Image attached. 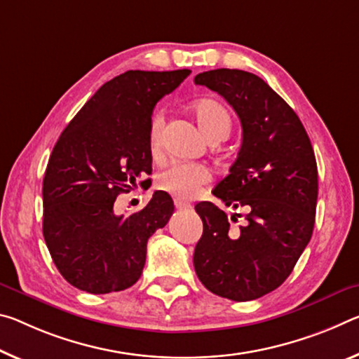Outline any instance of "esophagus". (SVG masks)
<instances>
[{
    "label": "esophagus",
    "instance_id": "1",
    "mask_svg": "<svg viewBox=\"0 0 359 359\" xmlns=\"http://www.w3.org/2000/svg\"><path fill=\"white\" fill-rule=\"evenodd\" d=\"M174 204H175V208H177L179 210H190L191 209V204L185 203V201H180V200H175Z\"/></svg>",
    "mask_w": 359,
    "mask_h": 359
}]
</instances>
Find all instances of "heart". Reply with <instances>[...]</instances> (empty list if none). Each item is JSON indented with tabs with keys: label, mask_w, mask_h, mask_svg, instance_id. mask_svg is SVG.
I'll return each mask as SVG.
<instances>
[{
	"label": "heart",
	"mask_w": 359,
	"mask_h": 359,
	"mask_svg": "<svg viewBox=\"0 0 359 359\" xmlns=\"http://www.w3.org/2000/svg\"><path fill=\"white\" fill-rule=\"evenodd\" d=\"M195 115L203 134L210 140H224L231 133L233 119L230 111L217 100L201 99L193 105ZM164 119L156 113L150 119L149 149L153 156L161 150V130ZM210 180L206 166L198 163H174L158 174L156 185L159 190L169 193L177 200H191L200 193L201 187Z\"/></svg>",
	"instance_id": "1"
}]
</instances>
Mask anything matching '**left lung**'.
I'll return each mask as SVG.
<instances>
[{
	"label": "left lung",
	"instance_id": "obj_1",
	"mask_svg": "<svg viewBox=\"0 0 359 359\" xmlns=\"http://www.w3.org/2000/svg\"><path fill=\"white\" fill-rule=\"evenodd\" d=\"M195 83L220 94L240 116L241 150L212 195L248 214L233 226L240 214L229 219L215 204L198 203L203 236L193 265L210 292L246 302L280 287L310 241L318 200L315 153L295 111L254 73L217 68L196 75Z\"/></svg>",
	"mask_w": 359,
	"mask_h": 359
}]
</instances>
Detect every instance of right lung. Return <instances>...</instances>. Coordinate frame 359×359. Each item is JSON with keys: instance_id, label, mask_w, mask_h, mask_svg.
Listing matches in <instances>:
<instances>
[{"instance_id": "obj_1", "label": "right lung", "mask_w": 359, "mask_h": 359, "mask_svg": "<svg viewBox=\"0 0 359 359\" xmlns=\"http://www.w3.org/2000/svg\"><path fill=\"white\" fill-rule=\"evenodd\" d=\"M190 73L129 70L110 79L54 145L43 180V235L57 270L72 286L108 294L140 278L147 241L168 224L172 198L155 191L130 215H116L113 204L151 174L153 108Z\"/></svg>"}]
</instances>
